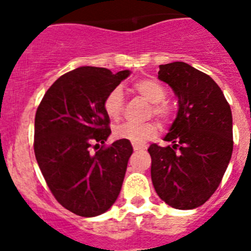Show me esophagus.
<instances>
[{
  "instance_id": "obj_1",
  "label": "esophagus",
  "mask_w": 251,
  "mask_h": 251,
  "mask_svg": "<svg viewBox=\"0 0 251 251\" xmlns=\"http://www.w3.org/2000/svg\"><path fill=\"white\" fill-rule=\"evenodd\" d=\"M133 150L136 151H141V150H143V147H141V146H137V145H133Z\"/></svg>"
}]
</instances>
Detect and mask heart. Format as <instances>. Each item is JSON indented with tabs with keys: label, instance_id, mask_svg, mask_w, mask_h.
Here are the masks:
<instances>
[{
	"label": "heart",
	"instance_id": "b5f03b06",
	"mask_svg": "<svg viewBox=\"0 0 251 251\" xmlns=\"http://www.w3.org/2000/svg\"><path fill=\"white\" fill-rule=\"evenodd\" d=\"M133 89L136 90L141 97L152 103L153 114L163 121L168 118L170 109L163 101L166 100L167 93L165 88L157 81L152 79H142L133 84ZM124 97L121 88H114L106 94L103 101L104 112L113 121H117L123 112ZM158 134V126L156 123L146 124H134V123H123L119 124L114 128V136L119 139L132 142L133 145L142 146L146 142L151 141Z\"/></svg>",
	"mask_w": 251,
	"mask_h": 251
}]
</instances>
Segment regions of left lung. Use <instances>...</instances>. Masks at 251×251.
<instances>
[{"label": "left lung", "mask_w": 251, "mask_h": 251, "mask_svg": "<svg viewBox=\"0 0 251 251\" xmlns=\"http://www.w3.org/2000/svg\"><path fill=\"white\" fill-rule=\"evenodd\" d=\"M158 79L177 97L176 119L163 141L151 145V177L171 207L203 205L220 185L232 153V115L223 90L205 73L182 61L159 65Z\"/></svg>", "instance_id": "left-lung-1"}]
</instances>
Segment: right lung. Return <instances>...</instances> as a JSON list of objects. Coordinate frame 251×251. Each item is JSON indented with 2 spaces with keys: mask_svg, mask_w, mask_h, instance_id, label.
Masks as SVG:
<instances>
[{
  "mask_svg": "<svg viewBox=\"0 0 251 251\" xmlns=\"http://www.w3.org/2000/svg\"><path fill=\"white\" fill-rule=\"evenodd\" d=\"M129 70L81 66L49 88L35 115L34 151L41 174L61 206L83 217L112 207L121 192L133 153L129 141L90 151L110 136L103 108L106 94L129 76Z\"/></svg>",
  "mask_w": 251,
  "mask_h": 251,
  "instance_id": "obj_1",
  "label": "right lung"
}]
</instances>
